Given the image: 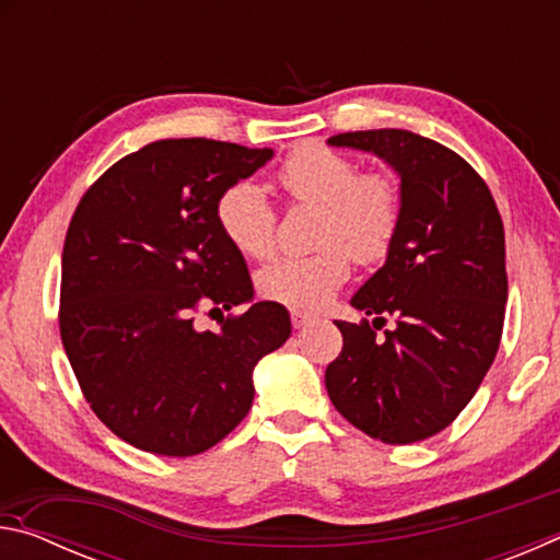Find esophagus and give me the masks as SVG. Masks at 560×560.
<instances>
[{"mask_svg":"<svg viewBox=\"0 0 560 560\" xmlns=\"http://www.w3.org/2000/svg\"><path fill=\"white\" fill-rule=\"evenodd\" d=\"M311 320V316L306 314V311H296L293 308L291 311V324H293V328H303Z\"/></svg>","mask_w":560,"mask_h":560,"instance_id":"34e87169","label":"esophagus"}]
</instances>
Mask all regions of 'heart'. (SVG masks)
I'll return each instance as SVG.
<instances>
[{
  "mask_svg": "<svg viewBox=\"0 0 560 560\" xmlns=\"http://www.w3.org/2000/svg\"><path fill=\"white\" fill-rule=\"evenodd\" d=\"M279 183L291 200L320 207L318 246L311 257H279L257 273L264 299L318 308L343 287L350 257L381 261L400 230V189L385 173H358L353 160L324 145H303L283 160ZM217 222L246 259H267L277 244V212L264 187L240 179L217 200Z\"/></svg>",
  "mask_w": 560,
  "mask_h": 560,
  "instance_id": "heart-1",
  "label": "heart"
}]
</instances>
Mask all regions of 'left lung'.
Returning <instances> with one entry per match:
<instances>
[{
	"mask_svg": "<svg viewBox=\"0 0 560 560\" xmlns=\"http://www.w3.org/2000/svg\"><path fill=\"white\" fill-rule=\"evenodd\" d=\"M400 175V230L336 320L343 350L326 368L336 410L385 444L428 440L457 420L494 363L509 296L504 224L485 179L454 150L410 130L340 132ZM390 315L396 328L377 339Z\"/></svg>",
	"mask_w": 560,
	"mask_h": 560,
	"instance_id": "obj_1",
	"label": "left lung"
}]
</instances>
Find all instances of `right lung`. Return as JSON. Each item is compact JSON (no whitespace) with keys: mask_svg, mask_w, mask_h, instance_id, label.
<instances>
[{"mask_svg":"<svg viewBox=\"0 0 560 560\" xmlns=\"http://www.w3.org/2000/svg\"><path fill=\"white\" fill-rule=\"evenodd\" d=\"M271 148L207 138L155 140L108 167L71 217L61 257V343L81 393L132 447L192 457L252 410V373L291 336L289 311L259 301L220 330L200 303L254 299L246 261L217 222L226 187Z\"/></svg>","mask_w":560,"mask_h":560,"instance_id":"right-lung-1","label":"right lung"}]
</instances>
